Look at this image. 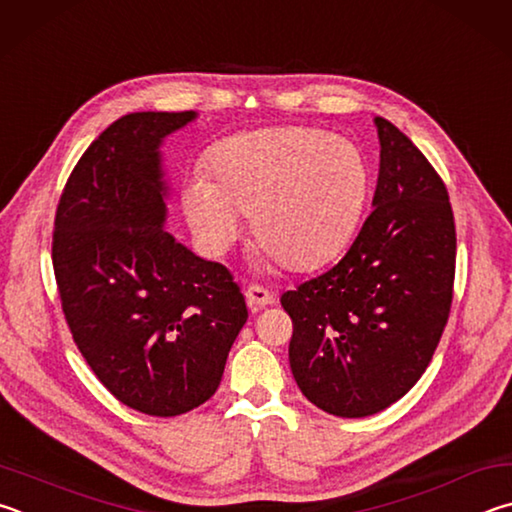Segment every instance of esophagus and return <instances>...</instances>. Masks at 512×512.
I'll return each mask as SVG.
<instances>
[{"label": "esophagus", "instance_id": "obj_1", "mask_svg": "<svg viewBox=\"0 0 512 512\" xmlns=\"http://www.w3.org/2000/svg\"><path fill=\"white\" fill-rule=\"evenodd\" d=\"M245 299H247V306L251 310H263L265 306H272L276 297L270 290L261 288V285H249L245 292Z\"/></svg>", "mask_w": 512, "mask_h": 512}]
</instances>
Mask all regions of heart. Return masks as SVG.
Returning a JSON list of instances; mask_svg holds the SVG:
<instances>
[{
    "instance_id": "obj_1",
    "label": "heart",
    "mask_w": 512,
    "mask_h": 512,
    "mask_svg": "<svg viewBox=\"0 0 512 512\" xmlns=\"http://www.w3.org/2000/svg\"><path fill=\"white\" fill-rule=\"evenodd\" d=\"M209 173L184 188V211L200 245L222 254L242 213L261 240V263L310 270L342 249L360 222L369 168L360 148L312 128H267L220 141Z\"/></svg>"
}]
</instances>
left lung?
I'll return each mask as SVG.
<instances>
[{
    "mask_svg": "<svg viewBox=\"0 0 512 512\" xmlns=\"http://www.w3.org/2000/svg\"><path fill=\"white\" fill-rule=\"evenodd\" d=\"M373 211L333 270L285 292L290 366L312 405L339 418L387 409L414 387L443 335L456 263L443 179L407 134L375 116Z\"/></svg>",
    "mask_w": 512,
    "mask_h": 512,
    "instance_id": "obj_1",
    "label": "left lung"
}]
</instances>
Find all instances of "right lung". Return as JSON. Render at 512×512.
I'll list each match as a JSON object with an SVG mask.
<instances>
[{
  "instance_id": "1",
  "label": "right lung",
  "mask_w": 512,
  "mask_h": 512,
  "mask_svg": "<svg viewBox=\"0 0 512 512\" xmlns=\"http://www.w3.org/2000/svg\"><path fill=\"white\" fill-rule=\"evenodd\" d=\"M197 112H132L69 175L56 211L53 272L89 369L116 400L179 416L209 400L247 321L227 267L164 229L170 184L161 146Z\"/></svg>"
}]
</instances>
